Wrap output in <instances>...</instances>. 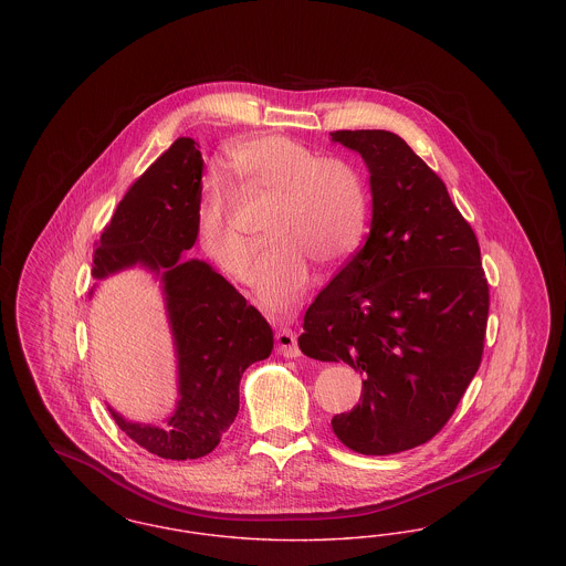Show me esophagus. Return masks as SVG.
I'll return each mask as SVG.
<instances>
[{
  "label": "esophagus",
  "instance_id": "1",
  "mask_svg": "<svg viewBox=\"0 0 566 566\" xmlns=\"http://www.w3.org/2000/svg\"><path fill=\"white\" fill-rule=\"evenodd\" d=\"M275 346H277V352L286 358H295L301 354L298 344H296V333L291 326H280L275 331Z\"/></svg>",
  "mask_w": 566,
  "mask_h": 566
}]
</instances>
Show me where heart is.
Wrapping results in <instances>:
<instances>
[{
    "label": "heart",
    "mask_w": 566,
    "mask_h": 566,
    "mask_svg": "<svg viewBox=\"0 0 566 566\" xmlns=\"http://www.w3.org/2000/svg\"><path fill=\"white\" fill-rule=\"evenodd\" d=\"M229 163L250 195L275 197L268 220L271 245L254 268L265 305L289 310L312 282V265L339 268L363 242L369 197L363 176L344 159H321L286 135L243 139ZM197 235L231 277L250 271L254 243L235 222V199L220 176H208L197 208Z\"/></svg>",
    "instance_id": "b5f03b06"
}]
</instances>
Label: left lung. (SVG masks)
I'll return each mask as SVG.
<instances>
[{
  "instance_id": "obj_1",
  "label": "left lung",
  "mask_w": 566,
  "mask_h": 566,
  "mask_svg": "<svg viewBox=\"0 0 566 566\" xmlns=\"http://www.w3.org/2000/svg\"><path fill=\"white\" fill-rule=\"evenodd\" d=\"M331 139L369 167L371 231L307 307L298 348L365 376L360 403L331 427L354 452L386 457L452 418L482 363L488 280L471 224L405 139L381 129Z\"/></svg>"
}]
</instances>
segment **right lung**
Masks as SVG:
<instances>
[{"instance_id": "obj_1", "label": "right lung", "mask_w": 566, "mask_h": 566, "mask_svg": "<svg viewBox=\"0 0 566 566\" xmlns=\"http://www.w3.org/2000/svg\"><path fill=\"white\" fill-rule=\"evenodd\" d=\"M190 137H178L116 206L93 254V277L134 265L161 275L165 307L178 354V407L167 427L127 422L118 429L150 454L206 457L240 409L243 371L270 356L273 333L261 312L203 261H180L197 240L203 159Z\"/></svg>"}]
</instances>
